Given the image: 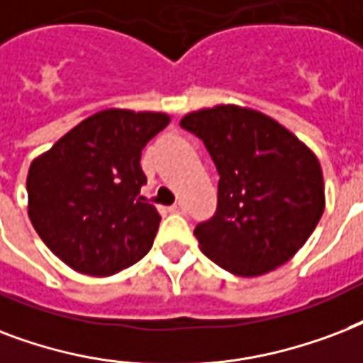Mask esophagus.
I'll return each instance as SVG.
<instances>
[{
	"label": "esophagus",
	"mask_w": 363,
	"mask_h": 363,
	"mask_svg": "<svg viewBox=\"0 0 363 363\" xmlns=\"http://www.w3.org/2000/svg\"><path fill=\"white\" fill-rule=\"evenodd\" d=\"M170 212H172V213H185V206L182 204V202H178V204L170 206Z\"/></svg>",
	"instance_id": "esophagus-1"
}]
</instances>
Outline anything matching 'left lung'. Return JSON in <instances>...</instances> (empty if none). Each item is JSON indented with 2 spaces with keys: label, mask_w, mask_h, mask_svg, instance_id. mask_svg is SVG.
I'll return each mask as SVG.
<instances>
[{
  "label": "left lung",
  "mask_w": 363,
  "mask_h": 363,
  "mask_svg": "<svg viewBox=\"0 0 363 363\" xmlns=\"http://www.w3.org/2000/svg\"><path fill=\"white\" fill-rule=\"evenodd\" d=\"M206 145L220 174L218 208L199 223L202 254L237 277H261L307 242L325 208L313 151L269 115L233 104L179 121Z\"/></svg>",
  "instance_id": "obj_1"
}]
</instances>
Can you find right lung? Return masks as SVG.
Here are the masks:
<instances>
[{
  "label": "right lung",
  "instance_id": "1",
  "mask_svg": "<svg viewBox=\"0 0 363 363\" xmlns=\"http://www.w3.org/2000/svg\"><path fill=\"white\" fill-rule=\"evenodd\" d=\"M167 113L104 109L35 157L26 179L28 216L47 248L91 277L134 265L153 246L161 216L142 195V150Z\"/></svg>",
  "mask_w": 363,
  "mask_h": 363
}]
</instances>
